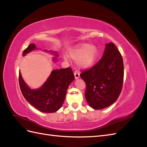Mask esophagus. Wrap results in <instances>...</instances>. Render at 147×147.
<instances>
[{
	"label": "esophagus",
	"mask_w": 147,
	"mask_h": 147,
	"mask_svg": "<svg viewBox=\"0 0 147 147\" xmlns=\"http://www.w3.org/2000/svg\"><path fill=\"white\" fill-rule=\"evenodd\" d=\"M74 76H75V79H78L80 78V73L78 71H75L74 73Z\"/></svg>",
	"instance_id": "esophagus-1"
}]
</instances>
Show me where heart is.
Wrapping results in <instances>:
<instances>
[{"label": "heart", "instance_id": "heart-1", "mask_svg": "<svg viewBox=\"0 0 147 147\" xmlns=\"http://www.w3.org/2000/svg\"><path fill=\"white\" fill-rule=\"evenodd\" d=\"M67 56L75 60L80 68L87 69L94 64L98 58L99 50L94 44L80 43L69 49ZM64 59H67L65 56Z\"/></svg>", "mask_w": 147, "mask_h": 147}]
</instances>
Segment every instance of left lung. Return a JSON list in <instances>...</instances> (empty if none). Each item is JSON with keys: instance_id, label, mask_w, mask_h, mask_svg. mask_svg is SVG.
Masks as SVG:
<instances>
[{"instance_id": "1", "label": "left lung", "mask_w": 147, "mask_h": 147, "mask_svg": "<svg viewBox=\"0 0 147 147\" xmlns=\"http://www.w3.org/2000/svg\"><path fill=\"white\" fill-rule=\"evenodd\" d=\"M80 77L86 83L84 96L91 108L100 110L113 104L121 91L124 77L123 58L115 44L107 43L102 59Z\"/></svg>"}]
</instances>
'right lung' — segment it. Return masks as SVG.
I'll use <instances>...</instances> for the list:
<instances>
[{
	"label": "right lung",
	"instance_id": "right-lung-1",
	"mask_svg": "<svg viewBox=\"0 0 147 147\" xmlns=\"http://www.w3.org/2000/svg\"><path fill=\"white\" fill-rule=\"evenodd\" d=\"M35 50H37L34 43H31L24 50L23 56ZM56 56H58L56 51H48ZM53 58L56 62V57ZM75 79L72 70L70 67L53 70L50 76L43 85L37 89H31L25 83L19 72V82L22 94L25 99L33 107L43 113H53L58 110L63 105L66 96L67 90Z\"/></svg>",
	"mask_w": 147,
	"mask_h": 147
}]
</instances>
